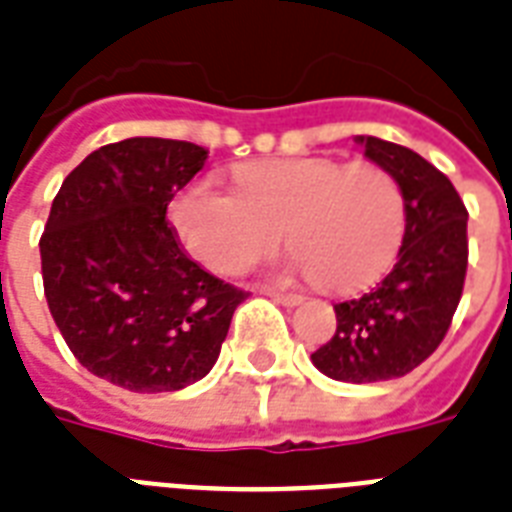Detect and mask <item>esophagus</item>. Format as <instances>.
Returning <instances> with one entry per match:
<instances>
[{
	"label": "esophagus",
	"mask_w": 512,
	"mask_h": 512,
	"mask_svg": "<svg viewBox=\"0 0 512 512\" xmlns=\"http://www.w3.org/2000/svg\"><path fill=\"white\" fill-rule=\"evenodd\" d=\"M265 295L273 297L276 303L287 305V308H295V305L303 303V295H295V292H279V289H265Z\"/></svg>",
	"instance_id": "esophagus-1"
}]
</instances>
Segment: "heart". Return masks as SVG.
<instances>
[{
	"label": "heart",
	"mask_w": 512,
	"mask_h": 512,
	"mask_svg": "<svg viewBox=\"0 0 512 512\" xmlns=\"http://www.w3.org/2000/svg\"><path fill=\"white\" fill-rule=\"evenodd\" d=\"M233 180L239 194L196 180L170 204L188 255L217 273L271 255L284 231L316 284L350 292L385 271L404 236V193L380 164L273 159L239 164Z\"/></svg>",
	"instance_id": "b5f03b06"
}]
</instances>
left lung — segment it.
I'll list each match as a JSON object with an SVG mask.
<instances>
[{"mask_svg":"<svg viewBox=\"0 0 512 512\" xmlns=\"http://www.w3.org/2000/svg\"><path fill=\"white\" fill-rule=\"evenodd\" d=\"M356 143L401 185L404 241L372 292L335 305V335L311 361L332 380L361 385L404 377L446 337L468 271V209L452 180L412 148L372 135Z\"/></svg>","mask_w":512,"mask_h":512,"instance_id":"obj_1","label":"left lung"}]
</instances>
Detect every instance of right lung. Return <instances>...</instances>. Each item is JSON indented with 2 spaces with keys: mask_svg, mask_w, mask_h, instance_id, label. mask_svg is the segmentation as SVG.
<instances>
[{
  "mask_svg": "<svg viewBox=\"0 0 512 512\" xmlns=\"http://www.w3.org/2000/svg\"><path fill=\"white\" fill-rule=\"evenodd\" d=\"M207 162L196 143L127 138L63 180L44 225V297L79 364L132 393L201 380L247 292L185 255L167 204Z\"/></svg>",
  "mask_w": 512,
  "mask_h": 512,
  "instance_id": "add662e5",
  "label": "right lung"
}]
</instances>
